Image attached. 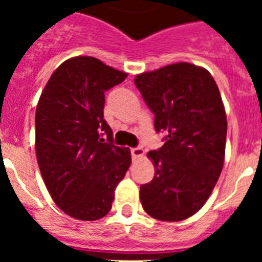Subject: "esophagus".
I'll return each mask as SVG.
<instances>
[{"label": "esophagus", "mask_w": 262, "mask_h": 262, "mask_svg": "<svg viewBox=\"0 0 262 262\" xmlns=\"http://www.w3.org/2000/svg\"><path fill=\"white\" fill-rule=\"evenodd\" d=\"M130 154H132V158H133V159H139V158H141V156L144 155V149L140 147L130 148Z\"/></svg>", "instance_id": "34e87169"}]
</instances>
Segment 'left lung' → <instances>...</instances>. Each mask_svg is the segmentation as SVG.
Returning <instances> with one entry per match:
<instances>
[{"mask_svg":"<svg viewBox=\"0 0 262 262\" xmlns=\"http://www.w3.org/2000/svg\"><path fill=\"white\" fill-rule=\"evenodd\" d=\"M144 102L155 115L164 144L148 156L155 177L140 186L148 215L163 222L185 220L211 195L224 163L227 118L211 73L179 62L136 76Z\"/></svg>","mask_w":262,"mask_h":262,"instance_id":"left-lung-1","label":"left lung"}]
</instances>
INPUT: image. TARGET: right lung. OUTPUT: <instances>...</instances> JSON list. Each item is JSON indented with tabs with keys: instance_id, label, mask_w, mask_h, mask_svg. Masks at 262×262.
Listing matches in <instances>:
<instances>
[{
	"instance_id": "1",
	"label": "right lung",
	"mask_w": 262,
	"mask_h": 262,
	"mask_svg": "<svg viewBox=\"0 0 262 262\" xmlns=\"http://www.w3.org/2000/svg\"><path fill=\"white\" fill-rule=\"evenodd\" d=\"M126 77L94 57H75L55 69L39 99V170L51 199L75 219L106 216L130 166L129 148L115 145L103 117L104 92Z\"/></svg>"
}]
</instances>
